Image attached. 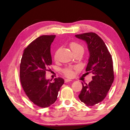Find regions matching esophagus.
<instances>
[{
  "mask_svg": "<svg viewBox=\"0 0 130 130\" xmlns=\"http://www.w3.org/2000/svg\"><path fill=\"white\" fill-rule=\"evenodd\" d=\"M72 80H70V79H65V83H68V82H69V81H71Z\"/></svg>",
  "mask_w": 130,
  "mask_h": 130,
  "instance_id": "34e87169",
  "label": "esophagus"
}]
</instances>
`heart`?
Masks as SVG:
<instances>
[{
	"label": "heart",
	"instance_id": "heart-1",
	"mask_svg": "<svg viewBox=\"0 0 130 130\" xmlns=\"http://www.w3.org/2000/svg\"><path fill=\"white\" fill-rule=\"evenodd\" d=\"M70 47L71 48V49L73 52H74L76 51H77V50H84L83 47L81 46L80 44L78 43L75 42H72L70 43ZM56 56H55L56 57ZM75 69V68H66L64 70H63V73H64L65 75L68 77H72L74 76V72L73 71V69Z\"/></svg>",
	"mask_w": 130,
	"mask_h": 130
}]
</instances>
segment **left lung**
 Segmentation results:
<instances>
[{
	"label": "left lung",
	"instance_id": "8db88e82",
	"mask_svg": "<svg viewBox=\"0 0 130 130\" xmlns=\"http://www.w3.org/2000/svg\"><path fill=\"white\" fill-rule=\"evenodd\" d=\"M75 37L87 44L89 57L86 72L93 74L89 84L84 85L82 83L83 88L78 98L87 106H93L104 99L112 84V58L104 41L94 32L78 34Z\"/></svg>",
	"mask_w": 130,
	"mask_h": 130
}]
</instances>
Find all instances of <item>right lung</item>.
Returning a JSON list of instances; mask_svg holds the SVG:
<instances>
[{
    "mask_svg": "<svg viewBox=\"0 0 130 130\" xmlns=\"http://www.w3.org/2000/svg\"><path fill=\"white\" fill-rule=\"evenodd\" d=\"M56 36H42L24 50L20 65V80L25 93L35 105L48 107L56 102L60 88L64 83L61 77L50 82L45 77L52 65L50 46Z\"/></svg>",
    "mask_w": 130,
    "mask_h": 130,
    "instance_id": "add662e5",
    "label": "right lung"
}]
</instances>
